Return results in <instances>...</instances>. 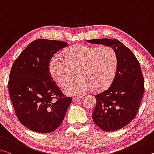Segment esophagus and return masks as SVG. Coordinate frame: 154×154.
<instances>
[{
    "label": "esophagus",
    "instance_id": "1",
    "mask_svg": "<svg viewBox=\"0 0 154 154\" xmlns=\"http://www.w3.org/2000/svg\"><path fill=\"white\" fill-rule=\"evenodd\" d=\"M83 98V97L82 96H79V97H74V98H73V100L74 101H79L80 100H82V99Z\"/></svg>",
    "mask_w": 154,
    "mask_h": 154
}]
</instances>
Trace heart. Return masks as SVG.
<instances>
[{
  "label": "heart",
  "instance_id": "heart-1",
  "mask_svg": "<svg viewBox=\"0 0 154 154\" xmlns=\"http://www.w3.org/2000/svg\"><path fill=\"white\" fill-rule=\"evenodd\" d=\"M63 59L53 57L49 63L50 76L59 87H63L77 70L75 81L67 85L68 95H80L92 91H102L112 83L116 74L118 56L112 47H100L75 44L66 49Z\"/></svg>",
  "mask_w": 154,
  "mask_h": 154
}]
</instances>
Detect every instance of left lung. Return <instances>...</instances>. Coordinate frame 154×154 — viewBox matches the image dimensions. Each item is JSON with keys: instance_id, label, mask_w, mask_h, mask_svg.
<instances>
[{"instance_id": "obj_1", "label": "left lung", "mask_w": 154, "mask_h": 154, "mask_svg": "<svg viewBox=\"0 0 154 154\" xmlns=\"http://www.w3.org/2000/svg\"><path fill=\"white\" fill-rule=\"evenodd\" d=\"M90 43L112 47L118 56L116 74L107 89L95 96L94 122L105 131L127 126L136 117L145 91L140 63L133 52L114 38L92 39Z\"/></svg>"}]
</instances>
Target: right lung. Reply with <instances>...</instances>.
I'll return each mask as SVG.
<instances>
[{
    "instance_id": "add662e5",
    "label": "right lung",
    "mask_w": 154,
    "mask_h": 154,
    "mask_svg": "<svg viewBox=\"0 0 154 154\" xmlns=\"http://www.w3.org/2000/svg\"><path fill=\"white\" fill-rule=\"evenodd\" d=\"M69 44L62 41L37 39L29 43L11 67L8 89L19 121L41 134L54 131L62 123L72 99L53 81L49 63Z\"/></svg>"
}]
</instances>
